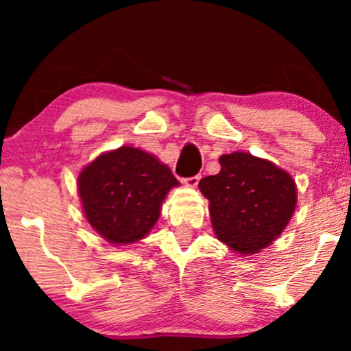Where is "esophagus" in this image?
Returning a JSON list of instances; mask_svg holds the SVG:
<instances>
[{
  "label": "esophagus",
  "instance_id": "esophagus-1",
  "mask_svg": "<svg viewBox=\"0 0 351 351\" xmlns=\"http://www.w3.org/2000/svg\"><path fill=\"white\" fill-rule=\"evenodd\" d=\"M199 179H201L199 174H196V176H193V177H186V179H184V184H185L186 186H191V189H193V186L198 185Z\"/></svg>",
  "mask_w": 351,
  "mask_h": 351
}]
</instances>
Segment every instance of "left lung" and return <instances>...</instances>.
Listing matches in <instances>:
<instances>
[{
    "mask_svg": "<svg viewBox=\"0 0 351 351\" xmlns=\"http://www.w3.org/2000/svg\"><path fill=\"white\" fill-rule=\"evenodd\" d=\"M220 172L199 180L209 199L215 237L241 256L275 241L294 214L295 182L289 172L247 152L219 158Z\"/></svg>",
    "mask_w": 351,
    "mask_h": 351,
    "instance_id": "obj_1",
    "label": "left lung"
}]
</instances>
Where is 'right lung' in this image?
I'll return each instance as SVG.
<instances>
[{
  "instance_id": "1",
  "label": "right lung",
  "mask_w": 351,
  "mask_h": 351,
  "mask_svg": "<svg viewBox=\"0 0 351 351\" xmlns=\"http://www.w3.org/2000/svg\"><path fill=\"white\" fill-rule=\"evenodd\" d=\"M177 185L169 167L131 145L102 153L78 176L84 217L100 237L118 246L152 232L162 201Z\"/></svg>"
}]
</instances>
